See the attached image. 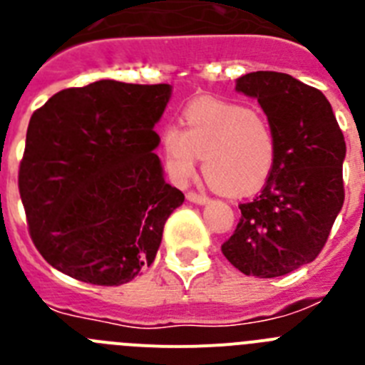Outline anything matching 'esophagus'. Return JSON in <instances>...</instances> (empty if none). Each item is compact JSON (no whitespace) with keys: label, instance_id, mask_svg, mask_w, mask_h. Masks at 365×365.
<instances>
[{"label":"esophagus","instance_id":"34e87169","mask_svg":"<svg viewBox=\"0 0 365 365\" xmlns=\"http://www.w3.org/2000/svg\"><path fill=\"white\" fill-rule=\"evenodd\" d=\"M186 199H188L190 202H195V205H206V202L210 201L206 195H202V193H195V192H190L188 195H186Z\"/></svg>","mask_w":365,"mask_h":365}]
</instances>
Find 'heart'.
Segmentation results:
<instances>
[{"mask_svg":"<svg viewBox=\"0 0 365 365\" xmlns=\"http://www.w3.org/2000/svg\"><path fill=\"white\" fill-rule=\"evenodd\" d=\"M186 130L175 124L160 133L164 159L175 180H186L202 157L212 186L230 195H247L269 180L276 164L270 125L248 108L215 100L185 109Z\"/></svg>","mask_w":365,"mask_h":365,"instance_id":"obj_1","label":"heart"}]
</instances>
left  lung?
<instances>
[{"instance_id": "obj_1", "label": "left lung", "mask_w": 365, "mask_h": 365, "mask_svg": "<svg viewBox=\"0 0 365 365\" xmlns=\"http://www.w3.org/2000/svg\"><path fill=\"white\" fill-rule=\"evenodd\" d=\"M256 98L276 138L265 188L240 205L241 219L221 250L237 270L278 278L316 259L344 205L346 140L324 93L291 74L256 71L235 80Z\"/></svg>"}]
</instances>
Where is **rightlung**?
<instances>
[{"instance_id":"1","label":"right lung","mask_w":365,"mask_h":365,"mask_svg":"<svg viewBox=\"0 0 365 365\" xmlns=\"http://www.w3.org/2000/svg\"><path fill=\"white\" fill-rule=\"evenodd\" d=\"M172 86L98 80L32 113L19 195L43 259L71 278L122 285L153 263L185 195L164 180L155 124Z\"/></svg>"}]
</instances>
